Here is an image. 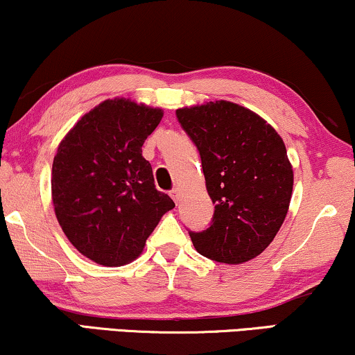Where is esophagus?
<instances>
[{"mask_svg": "<svg viewBox=\"0 0 355 355\" xmlns=\"http://www.w3.org/2000/svg\"><path fill=\"white\" fill-rule=\"evenodd\" d=\"M171 197H173V200L174 202H179V197H181V193H179V189H173L171 191Z\"/></svg>", "mask_w": 355, "mask_h": 355, "instance_id": "obj_1", "label": "esophagus"}]
</instances>
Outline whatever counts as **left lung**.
<instances>
[{
	"mask_svg": "<svg viewBox=\"0 0 355 355\" xmlns=\"http://www.w3.org/2000/svg\"><path fill=\"white\" fill-rule=\"evenodd\" d=\"M176 118L200 153L215 203L210 226L189 231L193 247L220 263L255 259L288 215L294 174L283 139L254 111L225 100L181 108Z\"/></svg>",
	"mask_w": 355,
	"mask_h": 355,
	"instance_id": "8db88e82",
	"label": "left lung"
}]
</instances>
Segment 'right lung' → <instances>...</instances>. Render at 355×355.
<instances>
[{
	"mask_svg": "<svg viewBox=\"0 0 355 355\" xmlns=\"http://www.w3.org/2000/svg\"><path fill=\"white\" fill-rule=\"evenodd\" d=\"M162 118L158 108L106 100L58 147L51 173L56 218L71 244L95 263L121 266L137 259L159 218L174 208L142 157Z\"/></svg>",
	"mask_w": 355,
	"mask_h": 355,
	"instance_id": "obj_1",
	"label": "right lung"
}]
</instances>
